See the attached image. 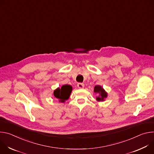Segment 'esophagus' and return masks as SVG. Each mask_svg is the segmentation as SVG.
I'll use <instances>...</instances> for the list:
<instances>
[{"label": "esophagus", "mask_w": 154, "mask_h": 154, "mask_svg": "<svg viewBox=\"0 0 154 154\" xmlns=\"http://www.w3.org/2000/svg\"><path fill=\"white\" fill-rule=\"evenodd\" d=\"M77 86H78V88H79V89H83L84 87V84H82V83H78V84H77Z\"/></svg>", "instance_id": "esophagus-1"}]
</instances>
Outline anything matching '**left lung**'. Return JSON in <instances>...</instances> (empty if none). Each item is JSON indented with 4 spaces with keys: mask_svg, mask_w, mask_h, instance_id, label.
I'll list each match as a JSON object with an SVG mask.
<instances>
[{
    "mask_svg": "<svg viewBox=\"0 0 154 154\" xmlns=\"http://www.w3.org/2000/svg\"><path fill=\"white\" fill-rule=\"evenodd\" d=\"M94 91L95 93L98 94V95L96 97L97 101H103L108 97V93L105 91L103 87H101L100 85L95 86Z\"/></svg>",
    "mask_w": 154,
    "mask_h": 154,
    "instance_id": "left-lung-1",
    "label": "left lung"
}]
</instances>
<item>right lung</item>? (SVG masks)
<instances>
[{
  "mask_svg": "<svg viewBox=\"0 0 154 154\" xmlns=\"http://www.w3.org/2000/svg\"><path fill=\"white\" fill-rule=\"evenodd\" d=\"M72 90V86L70 85H63L61 88H58L54 91L53 95L54 98L58 99L59 102L64 103L66 100L69 98Z\"/></svg>",
  "mask_w": 154,
  "mask_h": 154,
  "instance_id": "add662e5",
  "label": "right lung"
}]
</instances>
